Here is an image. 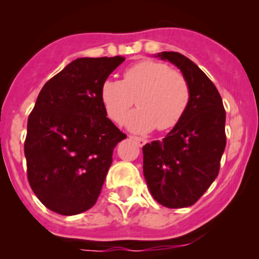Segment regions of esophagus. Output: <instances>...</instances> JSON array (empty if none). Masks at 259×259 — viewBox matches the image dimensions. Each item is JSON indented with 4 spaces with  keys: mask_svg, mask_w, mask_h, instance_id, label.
I'll return each mask as SVG.
<instances>
[{
    "mask_svg": "<svg viewBox=\"0 0 259 259\" xmlns=\"http://www.w3.org/2000/svg\"><path fill=\"white\" fill-rule=\"evenodd\" d=\"M130 138H132L133 140H135V142H137V144L139 146H144L146 143H148V140L144 139V138H139V137H130Z\"/></svg>",
    "mask_w": 259,
    "mask_h": 259,
    "instance_id": "obj_1",
    "label": "esophagus"
}]
</instances>
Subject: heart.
Returning <instances> with one entry per match:
<instances>
[{
    "instance_id": "b5f03b06",
    "label": "heart",
    "mask_w": 259,
    "mask_h": 259,
    "mask_svg": "<svg viewBox=\"0 0 259 259\" xmlns=\"http://www.w3.org/2000/svg\"><path fill=\"white\" fill-rule=\"evenodd\" d=\"M100 95L106 113L115 122L124 120L135 101L139 104L140 108L126 119V126L137 133H148L155 127L173 129L190 103V88L184 75L153 60L129 66L122 80L104 81Z\"/></svg>"
}]
</instances>
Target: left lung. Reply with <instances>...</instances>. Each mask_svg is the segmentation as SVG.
Returning <instances> with one entry per match:
<instances>
[{
	"label": "left lung",
	"instance_id": "left-lung-1",
	"mask_svg": "<svg viewBox=\"0 0 259 259\" xmlns=\"http://www.w3.org/2000/svg\"><path fill=\"white\" fill-rule=\"evenodd\" d=\"M182 71L190 88L188 110L161 142L143 146V171L159 204L185 208L194 204L219 171L226 149V110L209 77L179 52L155 55Z\"/></svg>",
	"mask_w": 259,
	"mask_h": 259
}]
</instances>
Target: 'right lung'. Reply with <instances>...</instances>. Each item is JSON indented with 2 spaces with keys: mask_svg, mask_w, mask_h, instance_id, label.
<instances>
[{
  "mask_svg": "<svg viewBox=\"0 0 259 259\" xmlns=\"http://www.w3.org/2000/svg\"><path fill=\"white\" fill-rule=\"evenodd\" d=\"M124 57H80L41 89L27 121L25 156L31 189L62 215L98 200L117 143L126 138L106 117L101 85Z\"/></svg>",
  "mask_w": 259,
  "mask_h": 259,
  "instance_id": "add662e5",
  "label": "right lung"
}]
</instances>
